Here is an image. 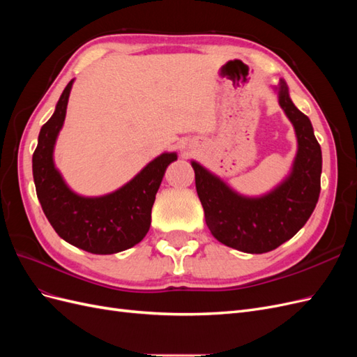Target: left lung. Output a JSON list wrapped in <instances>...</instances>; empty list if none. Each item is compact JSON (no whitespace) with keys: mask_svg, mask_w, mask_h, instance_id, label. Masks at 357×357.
Returning a JSON list of instances; mask_svg holds the SVG:
<instances>
[{"mask_svg":"<svg viewBox=\"0 0 357 357\" xmlns=\"http://www.w3.org/2000/svg\"><path fill=\"white\" fill-rule=\"evenodd\" d=\"M278 102L295 128L298 152L289 177L264 197L248 198L192 160L205 223L222 244L244 253H266L290 240L307 223L320 195L321 149L310 119L289 96L284 80Z\"/></svg>","mask_w":357,"mask_h":357,"instance_id":"8db88e82","label":"left lung"}]
</instances>
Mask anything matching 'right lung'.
I'll return each mask as SVG.
<instances>
[{
    "instance_id": "1",
    "label": "right lung",
    "mask_w": 357,
    "mask_h": 357,
    "mask_svg": "<svg viewBox=\"0 0 357 357\" xmlns=\"http://www.w3.org/2000/svg\"><path fill=\"white\" fill-rule=\"evenodd\" d=\"M71 80L56 109L41 126L32 155L37 197L53 229L67 243L93 255H113L142 241L152 222V207L162 177L176 153H162L125 186L104 197L88 198L74 193L53 162V149L66 121Z\"/></svg>"
}]
</instances>
